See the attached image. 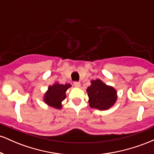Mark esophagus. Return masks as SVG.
Returning <instances> with one entry per match:
<instances>
[{
  "instance_id": "1",
  "label": "esophagus",
  "mask_w": 154,
  "mask_h": 154,
  "mask_svg": "<svg viewBox=\"0 0 154 154\" xmlns=\"http://www.w3.org/2000/svg\"><path fill=\"white\" fill-rule=\"evenodd\" d=\"M74 85H75L76 88H79V87H80L81 84H80V82H74Z\"/></svg>"
}]
</instances>
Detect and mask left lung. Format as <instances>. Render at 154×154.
<instances>
[{
	"label": "left lung",
	"instance_id": "left-lung-1",
	"mask_svg": "<svg viewBox=\"0 0 154 154\" xmlns=\"http://www.w3.org/2000/svg\"><path fill=\"white\" fill-rule=\"evenodd\" d=\"M87 88L89 106L98 110H107L114 105L117 99V92L99 79L91 81Z\"/></svg>",
	"mask_w": 154,
	"mask_h": 154
}]
</instances>
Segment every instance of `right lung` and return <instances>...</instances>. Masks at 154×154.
<instances>
[{"label": "right lung", "mask_w": 154, "mask_h": 154, "mask_svg": "<svg viewBox=\"0 0 154 154\" xmlns=\"http://www.w3.org/2000/svg\"><path fill=\"white\" fill-rule=\"evenodd\" d=\"M70 84L61 85L56 82L50 85L45 93L43 100L48 106L55 109H61L62 108L61 102L66 98V91L71 87Z\"/></svg>", "instance_id": "obj_1"}]
</instances>
